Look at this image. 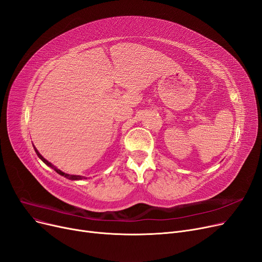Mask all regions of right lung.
<instances>
[{
    "mask_svg": "<svg viewBox=\"0 0 262 262\" xmlns=\"http://www.w3.org/2000/svg\"><path fill=\"white\" fill-rule=\"evenodd\" d=\"M34 150H35V152H36L37 156L41 159V161H42L45 164H46V165H47V166H49V167H51V168L54 170V171H56V172H58L59 174H61V176L65 177L66 179H70V180H73V181H75V180H82V179H85L84 177H81V176H74V174H67V173H64L63 171H61L60 169H58V168H56L55 166H53L51 163H49V162L47 161V159H45V158L39 154V152L36 150V147H34Z\"/></svg>",
    "mask_w": 262,
    "mask_h": 262,
    "instance_id": "add662e5",
    "label": "right lung"
}]
</instances>
